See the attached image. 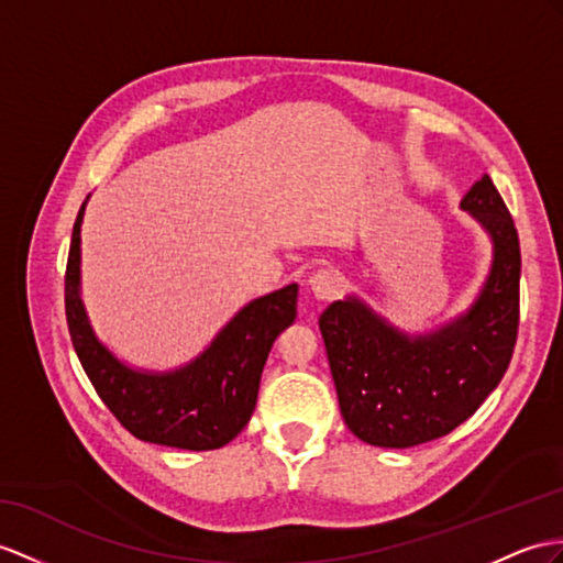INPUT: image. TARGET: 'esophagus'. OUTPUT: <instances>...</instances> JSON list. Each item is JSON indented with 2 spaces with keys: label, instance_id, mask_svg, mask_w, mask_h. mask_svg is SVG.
<instances>
[{
  "label": "esophagus",
  "instance_id": "34e87169",
  "mask_svg": "<svg viewBox=\"0 0 563 563\" xmlns=\"http://www.w3.org/2000/svg\"><path fill=\"white\" fill-rule=\"evenodd\" d=\"M310 289L314 294V298L320 300H332L341 294V289H344V279H341V274L334 272V269H318L310 277Z\"/></svg>",
  "mask_w": 563,
  "mask_h": 563
}]
</instances>
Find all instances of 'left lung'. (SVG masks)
<instances>
[{
  "label": "left lung",
  "instance_id": "obj_1",
  "mask_svg": "<svg viewBox=\"0 0 563 563\" xmlns=\"http://www.w3.org/2000/svg\"><path fill=\"white\" fill-rule=\"evenodd\" d=\"M495 243V263L473 308L410 339L365 308L334 300L320 314L339 408L373 446L408 449L468 420L511 363L518 336L520 245L514 217L485 174L461 200Z\"/></svg>",
  "mask_w": 563,
  "mask_h": 563
}]
</instances>
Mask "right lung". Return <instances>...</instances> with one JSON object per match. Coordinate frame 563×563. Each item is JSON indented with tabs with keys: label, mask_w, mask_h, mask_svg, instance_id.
I'll return each instance as SVG.
<instances>
[{
	"label": "right lung",
	"mask_w": 563,
	"mask_h": 563,
	"mask_svg": "<svg viewBox=\"0 0 563 563\" xmlns=\"http://www.w3.org/2000/svg\"><path fill=\"white\" fill-rule=\"evenodd\" d=\"M80 205L66 260L64 303L74 349L102 404L133 437L162 446L208 451L229 444L249 424L260 375L274 339L296 320L298 286L251 300L200 358L176 373H139L119 363L88 324L78 296Z\"/></svg>",
	"instance_id": "right-lung-1"
}]
</instances>
